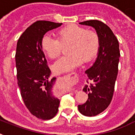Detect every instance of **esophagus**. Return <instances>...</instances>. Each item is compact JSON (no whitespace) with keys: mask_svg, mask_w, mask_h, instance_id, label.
<instances>
[{"mask_svg":"<svg viewBox=\"0 0 135 135\" xmlns=\"http://www.w3.org/2000/svg\"><path fill=\"white\" fill-rule=\"evenodd\" d=\"M68 91H69V92H71V91H72L71 89H68Z\"/></svg>","mask_w":135,"mask_h":135,"instance_id":"34e87169","label":"esophagus"}]
</instances>
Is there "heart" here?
I'll list each match as a JSON object with an SVG mask.
<instances>
[{"label": "heart", "instance_id": "heart-1", "mask_svg": "<svg viewBox=\"0 0 135 135\" xmlns=\"http://www.w3.org/2000/svg\"><path fill=\"white\" fill-rule=\"evenodd\" d=\"M57 38L45 36L41 40L43 52L51 59L58 57L63 46H67L69 55L57 59L53 64L52 69L56 74L71 71L80 65L82 61L88 62L93 59L98 52L99 38L95 31L75 24L64 27L57 33Z\"/></svg>", "mask_w": 135, "mask_h": 135}]
</instances>
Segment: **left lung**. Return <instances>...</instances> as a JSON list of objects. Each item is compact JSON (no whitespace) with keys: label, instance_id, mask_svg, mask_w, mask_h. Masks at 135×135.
<instances>
[{"label":"left lung","instance_id":"obj_1","mask_svg":"<svg viewBox=\"0 0 135 135\" xmlns=\"http://www.w3.org/2000/svg\"><path fill=\"white\" fill-rule=\"evenodd\" d=\"M79 24L93 27L99 38L96 60L85 72L94 84L85 85L83 91L88 93V99L78 106L81 114L95 116L104 111L112 99L118 71L119 43L111 28L100 21L89 20Z\"/></svg>","mask_w":135,"mask_h":135}]
</instances>
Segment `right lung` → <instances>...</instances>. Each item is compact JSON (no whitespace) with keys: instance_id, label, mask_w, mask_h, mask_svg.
<instances>
[{"instance_id":"1","label":"right lung","mask_w":135,"mask_h":135,"mask_svg":"<svg viewBox=\"0 0 135 135\" xmlns=\"http://www.w3.org/2000/svg\"><path fill=\"white\" fill-rule=\"evenodd\" d=\"M61 24L37 21L26 28L17 43L15 61L20 93L28 111L41 120L55 117L59 106V99L54 94L57 78L49 79L51 71L41 48V40L47 31Z\"/></svg>"}]
</instances>
